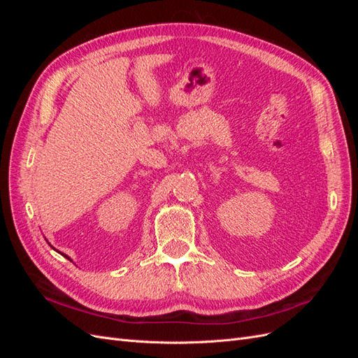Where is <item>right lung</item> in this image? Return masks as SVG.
<instances>
[{"label": "right lung", "instance_id": "1", "mask_svg": "<svg viewBox=\"0 0 358 358\" xmlns=\"http://www.w3.org/2000/svg\"><path fill=\"white\" fill-rule=\"evenodd\" d=\"M49 245H50V243H49ZM50 246H52V245H50ZM52 248H53V246H52ZM53 249H55V248H53ZM55 251H57V249H55ZM58 252H59V251H58ZM62 255H64V257H66V258H69V259H70V262H71V258H70L69 255H66V254H62Z\"/></svg>", "mask_w": 358, "mask_h": 358}]
</instances>
